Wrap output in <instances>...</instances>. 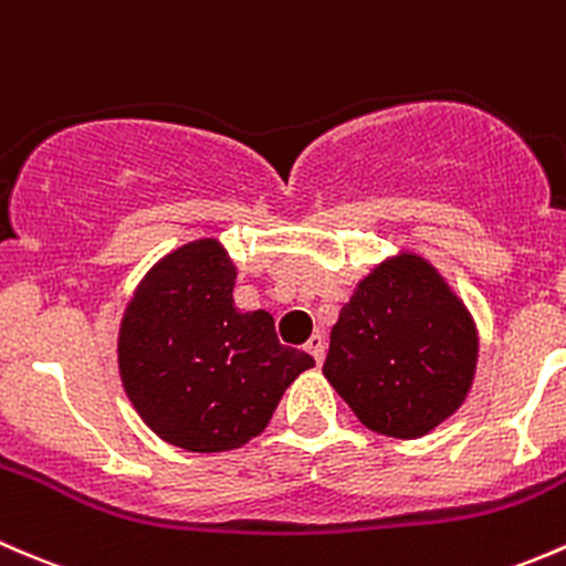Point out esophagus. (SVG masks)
<instances>
[{
	"mask_svg": "<svg viewBox=\"0 0 566 566\" xmlns=\"http://www.w3.org/2000/svg\"><path fill=\"white\" fill-rule=\"evenodd\" d=\"M307 354H313V359H316L318 365L324 363V352H326V343H324V335H311V340L305 343Z\"/></svg>",
	"mask_w": 566,
	"mask_h": 566,
	"instance_id": "1",
	"label": "esophagus"
}]
</instances>
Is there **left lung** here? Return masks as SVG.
I'll list each match as a JSON object with an SVG mask.
<instances>
[{
	"label": "left lung",
	"instance_id": "1",
	"mask_svg": "<svg viewBox=\"0 0 566 566\" xmlns=\"http://www.w3.org/2000/svg\"><path fill=\"white\" fill-rule=\"evenodd\" d=\"M474 365L476 329L463 302L428 261L400 253L340 311L324 376L365 428L419 439L458 411Z\"/></svg>",
	"mask_w": 566,
	"mask_h": 566
}]
</instances>
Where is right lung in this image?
Segmentation results:
<instances>
[{"label": "right lung", "instance_id": "right-lung-1", "mask_svg": "<svg viewBox=\"0 0 566 566\" xmlns=\"http://www.w3.org/2000/svg\"><path fill=\"white\" fill-rule=\"evenodd\" d=\"M237 270L214 240L168 253L119 329V373L144 422L188 452L237 450L272 419L311 354L277 340L266 311L234 307Z\"/></svg>", "mask_w": 566, "mask_h": 566}]
</instances>
